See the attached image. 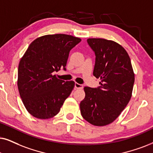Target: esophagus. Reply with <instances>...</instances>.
<instances>
[{"mask_svg": "<svg viewBox=\"0 0 153 153\" xmlns=\"http://www.w3.org/2000/svg\"><path fill=\"white\" fill-rule=\"evenodd\" d=\"M75 88L76 89H82L83 85L82 84H79V83L75 82Z\"/></svg>", "mask_w": 153, "mask_h": 153, "instance_id": "esophagus-1", "label": "esophagus"}]
</instances>
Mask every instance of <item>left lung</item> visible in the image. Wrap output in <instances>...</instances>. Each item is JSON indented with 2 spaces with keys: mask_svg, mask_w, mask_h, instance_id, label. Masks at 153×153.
Segmentation results:
<instances>
[{
  "mask_svg": "<svg viewBox=\"0 0 153 153\" xmlns=\"http://www.w3.org/2000/svg\"><path fill=\"white\" fill-rule=\"evenodd\" d=\"M87 42L95 55L93 75L101 82L98 88H84L80 113L91 124L103 126L113 122L130 101L134 73L128 53L117 42L104 39Z\"/></svg>",
  "mask_w": 153,
  "mask_h": 153,
  "instance_id": "left-lung-1",
  "label": "left lung"
}]
</instances>
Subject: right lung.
Returning a JSON list of instances; mask_svg holds the SVG:
<instances>
[{
	"label": "right lung",
	"mask_w": 153,
	"mask_h": 153,
	"mask_svg": "<svg viewBox=\"0 0 153 153\" xmlns=\"http://www.w3.org/2000/svg\"><path fill=\"white\" fill-rule=\"evenodd\" d=\"M80 41L71 35L57 34L39 37L29 46L19 63L17 87L31 115L46 119L60 111L75 82L59 80L53 73L66 70L70 51Z\"/></svg>",
	"instance_id": "1"
}]
</instances>
